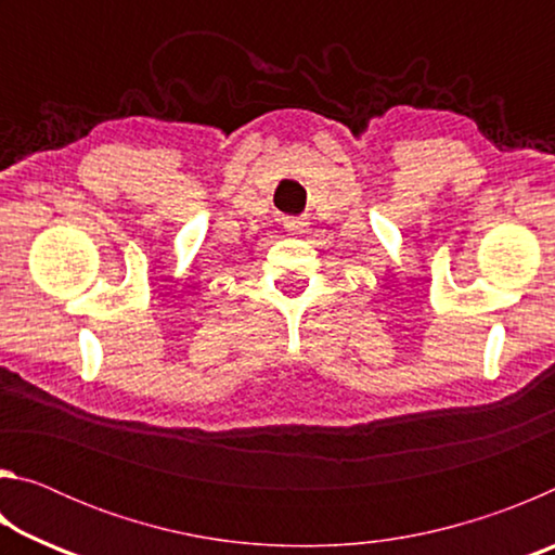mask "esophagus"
<instances>
[{
    "instance_id": "34e87169",
    "label": "esophagus",
    "mask_w": 555,
    "mask_h": 555,
    "mask_svg": "<svg viewBox=\"0 0 555 555\" xmlns=\"http://www.w3.org/2000/svg\"><path fill=\"white\" fill-rule=\"evenodd\" d=\"M284 228L294 234H304L308 230V218H304V215L300 218H284Z\"/></svg>"
}]
</instances>
